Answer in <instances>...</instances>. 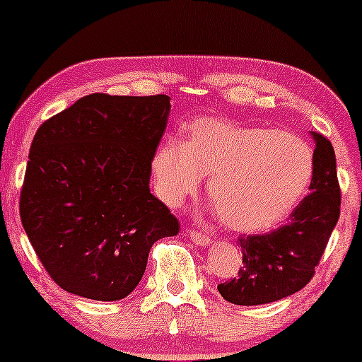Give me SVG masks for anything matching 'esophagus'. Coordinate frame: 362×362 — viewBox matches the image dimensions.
Returning <instances> with one entry per match:
<instances>
[{
	"label": "esophagus",
	"instance_id": "34e87169",
	"mask_svg": "<svg viewBox=\"0 0 362 362\" xmlns=\"http://www.w3.org/2000/svg\"><path fill=\"white\" fill-rule=\"evenodd\" d=\"M190 240H192L194 243L201 245V247H207V245H211L209 236L201 233V231H197V230H190Z\"/></svg>",
	"mask_w": 362,
	"mask_h": 362
}]
</instances>
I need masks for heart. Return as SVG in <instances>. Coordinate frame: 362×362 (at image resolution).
Wrapping results in <instances>:
<instances>
[{
  "label": "heart",
  "mask_w": 362,
  "mask_h": 362,
  "mask_svg": "<svg viewBox=\"0 0 362 362\" xmlns=\"http://www.w3.org/2000/svg\"><path fill=\"white\" fill-rule=\"evenodd\" d=\"M160 197L178 206L209 177L207 194L221 221L242 233L284 219L313 175L310 144L288 131L250 127L223 117H202L182 143L165 141L153 156Z\"/></svg>",
  "instance_id": "1"
}]
</instances>
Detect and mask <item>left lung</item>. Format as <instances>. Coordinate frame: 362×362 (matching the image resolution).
<instances>
[{
	"instance_id": "left-lung-1",
	"label": "left lung",
	"mask_w": 362,
	"mask_h": 362,
	"mask_svg": "<svg viewBox=\"0 0 362 362\" xmlns=\"http://www.w3.org/2000/svg\"><path fill=\"white\" fill-rule=\"evenodd\" d=\"M315 139L310 194L294 207L288 221L265 235H245L238 277L218 284L233 305L255 306L279 301L308 284L340 216V187L335 151L325 136Z\"/></svg>"
}]
</instances>
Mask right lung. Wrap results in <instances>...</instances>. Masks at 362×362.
I'll use <instances>...</instances> for the list:
<instances>
[{
	"label": "right lung",
	"mask_w": 362,
	"mask_h": 362,
	"mask_svg": "<svg viewBox=\"0 0 362 362\" xmlns=\"http://www.w3.org/2000/svg\"><path fill=\"white\" fill-rule=\"evenodd\" d=\"M170 97L93 93L47 119L20 194L23 230L56 284L117 301L139 284L153 243L180 230L149 192Z\"/></svg>",
	"instance_id": "add662e5"
}]
</instances>
